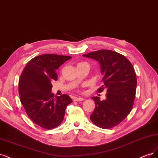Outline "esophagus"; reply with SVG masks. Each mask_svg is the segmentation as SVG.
<instances>
[{
    "instance_id": "obj_1",
    "label": "esophagus",
    "mask_w": 158,
    "mask_h": 158,
    "mask_svg": "<svg viewBox=\"0 0 158 158\" xmlns=\"http://www.w3.org/2000/svg\"><path fill=\"white\" fill-rule=\"evenodd\" d=\"M83 100H84V98H81V97L75 98V99H74V101H77V102H79V101H83Z\"/></svg>"
}]
</instances>
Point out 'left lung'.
Masks as SVG:
<instances>
[{
    "instance_id": "left-lung-1",
    "label": "left lung",
    "mask_w": 158,
    "mask_h": 158,
    "mask_svg": "<svg viewBox=\"0 0 158 158\" xmlns=\"http://www.w3.org/2000/svg\"><path fill=\"white\" fill-rule=\"evenodd\" d=\"M98 61L104 85L98 93L106 90V99L93 96L95 108L90 119L102 129L119 124L133 108L137 84L133 65L123 55L110 50H100L83 55Z\"/></svg>"
}]
</instances>
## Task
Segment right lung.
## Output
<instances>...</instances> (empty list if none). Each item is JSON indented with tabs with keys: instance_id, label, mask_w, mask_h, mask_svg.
<instances>
[{
	"instance_id": "right-lung-1",
	"label": "right lung",
	"mask_w": 158,
	"mask_h": 158,
	"mask_svg": "<svg viewBox=\"0 0 158 158\" xmlns=\"http://www.w3.org/2000/svg\"><path fill=\"white\" fill-rule=\"evenodd\" d=\"M69 56L43 54L27 62L20 75L18 91L20 101L29 118L46 129L60 125L65 108L72 100L67 94L55 96L52 83L58 79L56 70Z\"/></svg>"
}]
</instances>
